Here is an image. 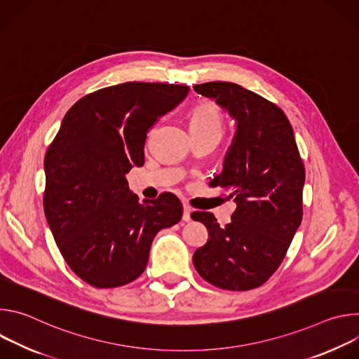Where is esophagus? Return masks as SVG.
Returning <instances> with one entry per match:
<instances>
[{
	"label": "esophagus",
	"instance_id": "esophagus-1",
	"mask_svg": "<svg viewBox=\"0 0 359 359\" xmlns=\"http://www.w3.org/2000/svg\"><path fill=\"white\" fill-rule=\"evenodd\" d=\"M191 209L187 206V204H184V206H183V222H190L191 220Z\"/></svg>",
	"mask_w": 359,
	"mask_h": 359
}]
</instances>
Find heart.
Returning a JSON list of instances; mask_svg holds the SVG:
<instances>
[{"instance_id": "heart-1", "label": "heart", "mask_w": 359, "mask_h": 359, "mask_svg": "<svg viewBox=\"0 0 359 359\" xmlns=\"http://www.w3.org/2000/svg\"><path fill=\"white\" fill-rule=\"evenodd\" d=\"M190 132L191 135L215 132L220 133L223 130V118L216 105L210 102H201L196 105L190 112Z\"/></svg>"}]
</instances>
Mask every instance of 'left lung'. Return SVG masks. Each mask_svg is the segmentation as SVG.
<instances>
[{
  "mask_svg": "<svg viewBox=\"0 0 359 359\" xmlns=\"http://www.w3.org/2000/svg\"><path fill=\"white\" fill-rule=\"evenodd\" d=\"M236 122V133L213 187L237 204L220 227L212 213L191 219L208 227L209 240L193 254L201 278L230 291L264 284L278 269L302 219L305 169L284 112L267 99L231 82L194 85Z\"/></svg>",
  "mask_w": 359,
  "mask_h": 359,
  "instance_id": "1",
  "label": "left lung"
}]
</instances>
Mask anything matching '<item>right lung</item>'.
<instances>
[{"label": "right lung", "instance_id": "add662e5", "mask_svg": "<svg viewBox=\"0 0 359 359\" xmlns=\"http://www.w3.org/2000/svg\"><path fill=\"white\" fill-rule=\"evenodd\" d=\"M189 86L126 82L79 99L43 161V210L71 270L96 288L121 287L146 269L150 245L180 222L172 193L137 201L126 173L143 166L147 130L187 96Z\"/></svg>", "mask_w": 359, "mask_h": 359}]
</instances>
